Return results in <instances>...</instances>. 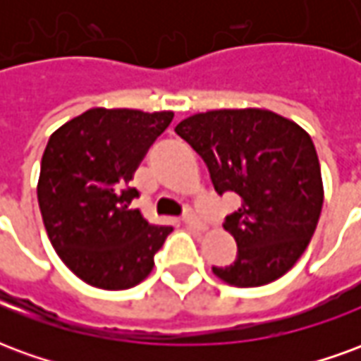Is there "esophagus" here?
Masks as SVG:
<instances>
[{"mask_svg":"<svg viewBox=\"0 0 361 361\" xmlns=\"http://www.w3.org/2000/svg\"><path fill=\"white\" fill-rule=\"evenodd\" d=\"M183 224L189 228H195V230H204V224L201 222V220L197 219L195 212L193 211H188L185 214H183Z\"/></svg>","mask_w":361,"mask_h":361,"instance_id":"1","label":"esophagus"}]
</instances>
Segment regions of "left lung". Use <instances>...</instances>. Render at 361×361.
Returning <instances> with one entry per match:
<instances>
[{
	"label": "left lung",
	"mask_w": 361,
	"mask_h": 361,
	"mask_svg": "<svg viewBox=\"0 0 361 361\" xmlns=\"http://www.w3.org/2000/svg\"><path fill=\"white\" fill-rule=\"evenodd\" d=\"M176 133L203 158L219 195L242 199L224 220L238 257L212 272L238 288L286 274L310 245L323 207L321 166L307 131L271 110L243 108L189 116Z\"/></svg>",
	"instance_id": "8db88e82"
}]
</instances>
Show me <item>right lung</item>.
Here are the masks:
<instances>
[{
    "mask_svg": "<svg viewBox=\"0 0 361 361\" xmlns=\"http://www.w3.org/2000/svg\"><path fill=\"white\" fill-rule=\"evenodd\" d=\"M173 111L90 108L54 131L38 178L44 226L59 259L102 290L137 286L172 232L129 203L135 170Z\"/></svg>",
    "mask_w": 361,
    "mask_h": 361,
    "instance_id": "1",
    "label": "right lung"
}]
</instances>
